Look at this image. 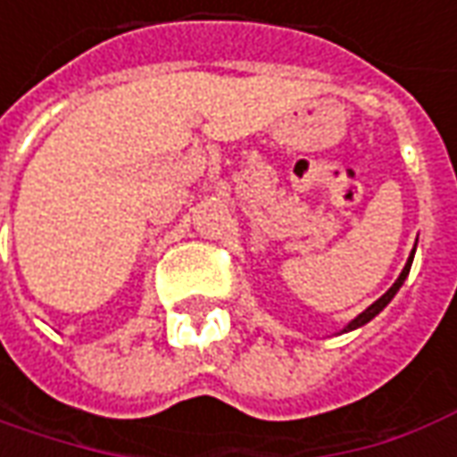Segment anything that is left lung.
I'll use <instances>...</instances> for the list:
<instances>
[{
    "label": "left lung",
    "instance_id": "left-lung-1",
    "mask_svg": "<svg viewBox=\"0 0 457 457\" xmlns=\"http://www.w3.org/2000/svg\"><path fill=\"white\" fill-rule=\"evenodd\" d=\"M413 256H415V248H413V251H411V256H408V261H405V266H403L401 276L395 278V283H393L391 288H388L386 294L380 295V298H378V301H376V303H370V306H368L366 311H363V313H358V316H355V319L351 320V323H348V326H345V328L341 330V333H348V330H355V328H361V326H366L368 320L376 319V316H378L380 311H383V308H386V306H388V303H391L393 298H395V294L401 291L403 281H405V278H408V273H411V266H413Z\"/></svg>",
    "mask_w": 457,
    "mask_h": 457
}]
</instances>
